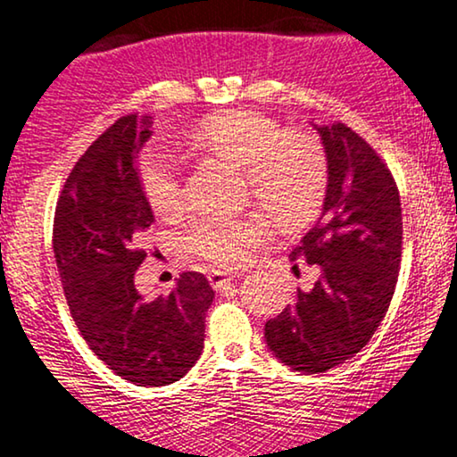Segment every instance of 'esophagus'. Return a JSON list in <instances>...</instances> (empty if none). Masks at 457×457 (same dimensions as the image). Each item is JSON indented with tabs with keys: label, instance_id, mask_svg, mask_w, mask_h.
I'll return each instance as SVG.
<instances>
[{
	"label": "esophagus",
	"instance_id": "obj_1",
	"mask_svg": "<svg viewBox=\"0 0 457 457\" xmlns=\"http://www.w3.org/2000/svg\"><path fill=\"white\" fill-rule=\"evenodd\" d=\"M234 281V275L221 273V271H211L209 273V284L213 286V290H226V287Z\"/></svg>",
	"mask_w": 457,
	"mask_h": 457
}]
</instances>
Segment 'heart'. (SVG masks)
<instances>
[{"label":"heart","mask_w":457,"mask_h":457,"mask_svg":"<svg viewBox=\"0 0 457 457\" xmlns=\"http://www.w3.org/2000/svg\"><path fill=\"white\" fill-rule=\"evenodd\" d=\"M190 143L229 159L246 171L250 190L286 228H300L323 203L327 162L317 140L287 134L278 121L254 112L211 118L190 134ZM140 184L153 211L171 213L182 203V170L171 153L149 151L140 159ZM271 229L261 213L203 215L190 223L184 244L192 254L231 269L248 259Z\"/></svg>","instance_id":"obj_1"}]
</instances>
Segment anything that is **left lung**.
Listing matches in <instances>:
<instances>
[{
    "mask_svg": "<svg viewBox=\"0 0 457 457\" xmlns=\"http://www.w3.org/2000/svg\"><path fill=\"white\" fill-rule=\"evenodd\" d=\"M327 157L320 217L292 261L317 265L312 290L265 323V342L292 370L317 375L369 344L394 298L402 259V204L394 176L348 126L314 124ZM295 269V265H294Z\"/></svg>",
    "mask_w": 457,
    "mask_h": 457,
    "instance_id": "8db88e82",
    "label": "left lung"
}]
</instances>
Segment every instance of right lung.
I'll list each match as a JSON object with an SVG mask.
<instances>
[{"instance_id":"1","label":"right lung","mask_w":457,"mask_h":457,"mask_svg":"<svg viewBox=\"0 0 457 457\" xmlns=\"http://www.w3.org/2000/svg\"><path fill=\"white\" fill-rule=\"evenodd\" d=\"M151 124L149 115H124L79 159L57 201L54 254L88 348L126 381L162 387L201 358L215 292L195 271L157 298L134 286L146 256L140 236L155 221L137 167Z\"/></svg>"}]
</instances>
